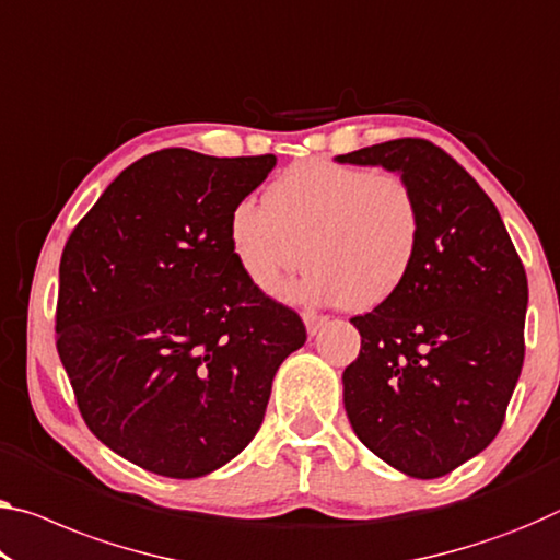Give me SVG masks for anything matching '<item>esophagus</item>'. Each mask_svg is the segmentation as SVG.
<instances>
[{
    "mask_svg": "<svg viewBox=\"0 0 560 560\" xmlns=\"http://www.w3.org/2000/svg\"><path fill=\"white\" fill-rule=\"evenodd\" d=\"M303 320H305V328L310 335H315L317 330L323 328V325H328V315H317V313H303Z\"/></svg>",
    "mask_w": 560,
    "mask_h": 560,
    "instance_id": "esophagus-1",
    "label": "esophagus"
}]
</instances>
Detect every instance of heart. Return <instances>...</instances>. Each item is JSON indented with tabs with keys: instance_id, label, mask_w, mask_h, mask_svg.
<instances>
[{
	"instance_id": "obj_1",
	"label": "heart",
	"mask_w": 560,
	"mask_h": 560,
	"mask_svg": "<svg viewBox=\"0 0 560 560\" xmlns=\"http://www.w3.org/2000/svg\"><path fill=\"white\" fill-rule=\"evenodd\" d=\"M423 237L418 197L395 172L332 160L292 165L265 192V208L237 202L230 250L253 288L275 292L307 260L290 300L370 310L402 288Z\"/></svg>"
}]
</instances>
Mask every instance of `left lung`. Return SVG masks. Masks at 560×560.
<instances>
[{"instance_id":"obj_1","label":"left lung","mask_w":560,"mask_h":560,"mask_svg":"<svg viewBox=\"0 0 560 560\" xmlns=\"http://www.w3.org/2000/svg\"><path fill=\"white\" fill-rule=\"evenodd\" d=\"M335 160L400 172L423 218L408 280L350 320L360 352L342 373L346 412L388 466L441 478L503 425L526 355V270L483 187L433 142L402 137Z\"/></svg>"}]
</instances>
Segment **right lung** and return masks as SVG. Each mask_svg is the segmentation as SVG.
<instances>
[{"mask_svg": "<svg viewBox=\"0 0 560 560\" xmlns=\"http://www.w3.org/2000/svg\"><path fill=\"white\" fill-rule=\"evenodd\" d=\"M275 154L152 152L67 240L57 352L84 423L135 466L200 478L253 441L272 377L305 346L295 310L253 288L228 220Z\"/></svg>", "mask_w": 560, "mask_h": 560, "instance_id": "1", "label": "right lung"}]
</instances>
